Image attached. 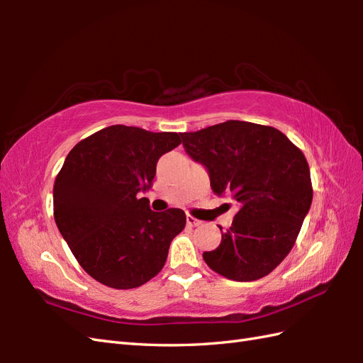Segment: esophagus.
I'll use <instances>...</instances> for the list:
<instances>
[{
    "instance_id": "1",
    "label": "esophagus",
    "mask_w": 363,
    "mask_h": 363,
    "mask_svg": "<svg viewBox=\"0 0 363 363\" xmlns=\"http://www.w3.org/2000/svg\"><path fill=\"white\" fill-rule=\"evenodd\" d=\"M199 223H201V221L196 220L195 217H191V215H187V226H191V228H194V226H198Z\"/></svg>"
}]
</instances>
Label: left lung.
Segmentation results:
<instances>
[{
    "label": "left lung",
    "mask_w": 363,
    "mask_h": 363,
    "mask_svg": "<svg viewBox=\"0 0 363 363\" xmlns=\"http://www.w3.org/2000/svg\"><path fill=\"white\" fill-rule=\"evenodd\" d=\"M181 137L189 156L209 172L213 194L240 206L204 262L230 281L269 274L291 251L312 204L303 151L276 128L238 120Z\"/></svg>",
    "instance_id": "8db88e82"
}]
</instances>
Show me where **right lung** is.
I'll list each match as a JSON object with an SVG mask.
<instances>
[{"mask_svg": "<svg viewBox=\"0 0 363 363\" xmlns=\"http://www.w3.org/2000/svg\"><path fill=\"white\" fill-rule=\"evenodd\" d=\"M177 145V133L113 125L74 145L56 176V225L79 265L107 287L152 279L186 228L184 211L152 212L148 198H137L151 187L159 157Z\"/></svg>", "mask_w": 363, "mask_h": 363, "instance_id": "obj_1", "label": "right lung"}]
</instances>
